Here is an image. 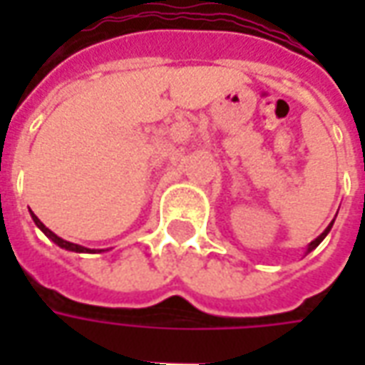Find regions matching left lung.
Wrapping results in <instances>:
<instances>
[{"mask_svg":"<svg viewBox=\"0 0 365 365\" xmlns=\"http://www.w3.org/2000/svg\"><path fill=\"white\" fill-rule=\"evenodd\" d=\"M330 229H332V222H330L329 227H327V230H324V232H322L321 237H319V238H314L313 242H311V245H309V248H307V252H311V250H314V248H317V246L321 245V242H322V238H324V237H327V235H329V230H330Z\"/></svg>","mask_w":365,"mask_h":365,"instance_id":"8db88e82","label":"left lung"}]
</instances>
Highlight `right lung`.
<instances>
[{"mask_svg":"<svg viewBox=\"0 0 365 365\" xmlns=\"http://www.w3.org/2000/svg\"><path fill=\"white\" fill-rule=\"evenodd\" d=\"M31 217H33V221H35L36 227L43 230L44 235L51 238L52 242H56V245H58L60 248H66V250H72V252H91L90 248H83V246H78V245H74V242H68V240H64V238L56 237V235H54V232H52L51 229H46L43 222L38 221V217H36L35 213H31Z\"/></svg>","mask_w":365,"mask_h":365,"instance_id":"obj_1","label":"right lung"}]
</instances>
